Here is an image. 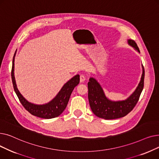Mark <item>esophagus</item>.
Segmentation results:
<instances>
[{
  "label": "esophagus",
  "mask_w": 159,
  "mask_h": 159,
  "mask_svg": "<svg viewBox=\"0 0 159 159\" xmlns=\"http://www.w3.org/2000/svg\"><path fill=\"white\" fill-rule=\"evenodd\" d=\"M86 80V76L84 75L80 74V82H84Z\"/></svg>",
  "instance_id": "34e87169"
}]
</instances>
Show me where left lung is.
<instances>
[{
    "instance_id": "left-lung-1",
    "label": "left lung",
    "mask_w": 159,
    "mask_h": 159,
    "mask_svg": "<svg viewBox=\"0 0 159 159\" xmlns=\"http://www.w3.org/2000/svg\"><path fill=\"white\" fill-rule=\"evenodd\" d=\"M129 46L140 53L139 47L134 40H128ZM143 67V74L139 84L133 93L123 101H113L107 98L101 84L93 77H90L88 83V100L91 110L99 118L106 120L115 119L128 115L137 104L142 91L144 88V69Z\"/></svg>"
}]
</instances>
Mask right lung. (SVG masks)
<instances>
[{"instance_id":"add662e5","label":"right lung","mask_w":159,"mask_h":159,"mask_svg":"<svg viewBox=\"0 0 159 159\" xmlns=\"http://www.w3.org/2000/svg\"><path fill=\"white\" fill-rule=\"evenodd\" d=\"M16 52L14 54L12 70H11V79L13 85L15 92L17 95L19 101L24 107L31 115L38 116L40 118L49 119H53L59 116L66 109L68 105L71 94L75 87L77 86L80 82L79 75H76L69 81L67 82L62 86L58 94L53 98L51 101L44 104H35L31 103L25 98L20 93L17 87H16V82L14 75V61Z\"/></svg>"}]
</instances>
